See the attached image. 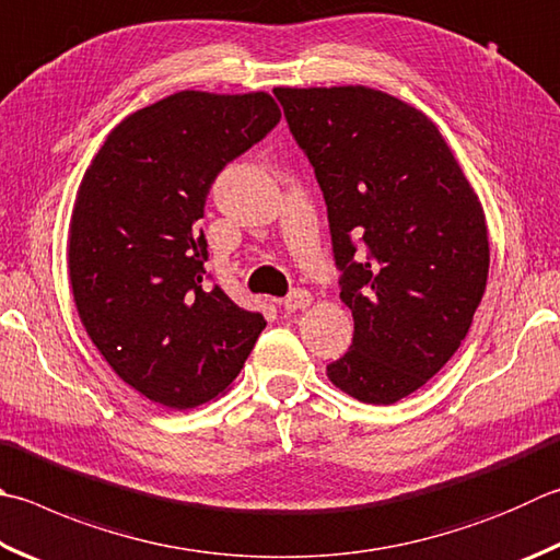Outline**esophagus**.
Returning a JSON list of instances; mask_svg holds the SVG:
<instances>
[{"instance_id":"esophagus-1","label":"esophagus","mask_w":560,"mask_h":560,"mask_svg":"<svg viewBox=\"0 0 560 560\" xmlns=\"http://www.w3.org/2000/svg\"><path fill=\"white\" fill-rule=\"evenodd\" d=\"M310 302H312V294L307 292V290H292L288 298L282 300V310L284 312H298V310H304V307H310Z\"/></svg>"}]
</instances>
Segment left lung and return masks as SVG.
I'll use <instances>...</instances> for the list:
<instances>
[{
    "instance_id": "left-lung-1",
    "label": "left lung",
    "mask_w": 560,
    "mask_h": 560,
    "mask_svg": "<svg viewBox=\"0 0 560 560\" xmlns=\"http://www.w3.org/2000/svg\"><path fill=\"white\" fill-rule=\"evenodd\" d=\"M314 167L353 341L336 387L393 405L458 351L488 282L485 214L444 136L371 88H276Z\"/></svg>"
}]
</instances>
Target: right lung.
Returning a JSON list of instances; mask_svg holds the SVG:
<instances>
[{
    "mask_svg": "<svg viewBox=\"0 0 560 560\" xmlns=\"http://www.w3.org/2000/svg\"><path fill=\"white\" fill-rule=\"evenodd\" d=\"M280 121L266 92L185 90L133 112L82 177L68 268L92 343L151 402L192 409L234 383L266 319L205 270L217 175Z\"/></svg>",
    "mask_w": 560,
    "mask_h": 560,
    "instance_id": "1",
    "label": "right lung"
}]
</instances>
